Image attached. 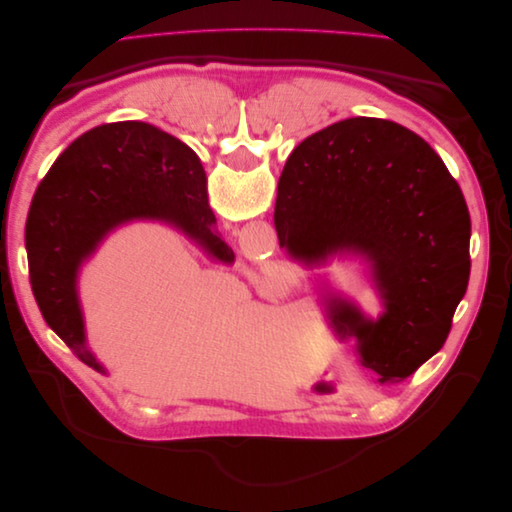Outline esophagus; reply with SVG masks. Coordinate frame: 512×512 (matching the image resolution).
I'll use <instances>...</instances> for the list:
<instances>
[{"instance_id":"1","label":"esophagus","mask_w":512,"mask_h":512,"mask_svg":"<svg viewBox=\"0 0 512 512\" xmlns=\"http://www.w3.org/2000/svg\"><path fill=\"white\" fill-rule=\"evenodd\" d=\"M273 284H282V282H280V280H277V277H275V280H273Z\"/></svg>"}]
</instances>
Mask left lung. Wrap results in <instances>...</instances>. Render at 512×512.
Returning a JSON list of instances; mask_svg holds the SVG:
<instances>
[{
	"instance_id": "left-lung-1",
	"label": "left lung",
	"mask_w": 512,
	"mask_h": 512,
	"mask_svg": "<svg viewBox=\"0 0 512 512\" xmlns=\"http://www.w3.org/2000/svg\"><path fill=\"white\" fill-rule=\"evenodd\" d=\"M280 247L303 265H371L378 320L329 299V318L378 384L412 376L448 337L470 280V213L436 151L395 121L352 117L294 147L277 183Z\"/></svg>"
}]
</instances>
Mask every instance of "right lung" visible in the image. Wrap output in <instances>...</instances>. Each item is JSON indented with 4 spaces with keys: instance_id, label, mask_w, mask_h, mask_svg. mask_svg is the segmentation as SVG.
<instances>
[{
    "instance_id": "1",
    "label": "right lung",
    "mask_w": 512,
    "mask_h": 512,
    "mask_svg": "<svg viewBox=\"0 0 512 512\" xmlns=\"http://www.w3.org/2000/svg\"><path fill=\"white\" fill-rule=\"evenodd\" d=\"M132 220H162L235 260L215 241L207 177L196 153L143 121H117L85 132L61 153L34 194L25 224L29 282L46 324L79 359L102 371L85 348L76 292L83 262L113 228Z\"/></svg>"
}]
</instances>
